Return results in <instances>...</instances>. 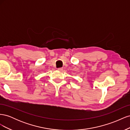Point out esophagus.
<instances>
[{
	"label": "esophagus",
	"mask_w": 130,
	"mask_h": 130,
	"mask_svg": "<svg viewBox=\"0 0 130 130\" xmlns=\"http://www.w3.org/2000/svg\"><path fill=\"white\" fill-rule=\"evenodd\" d=\"M63 70V68H58V70H59V71H62Z\"/></svg>",
	"instance_id": "esophagus-1"
}]
</instances>
